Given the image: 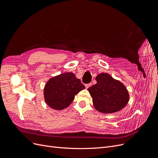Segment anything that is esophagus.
<instances>
[{
  "label": "esophagus",
  "mask_w": 158,
  "mask_h": 158,
  "mask_svg": "<svg viewBox=\"0 0 158 158\" xmlns=\"http://www.w3.org/2000/svg\"><path fill=\"white\" fill-rule=\"evenodd\" d=\"M91 85H92V84L91 83H89V84H85V88H88L89 87H90Z\"/></svg>",
  "instance_id": "obj_1"
}]
</instances>
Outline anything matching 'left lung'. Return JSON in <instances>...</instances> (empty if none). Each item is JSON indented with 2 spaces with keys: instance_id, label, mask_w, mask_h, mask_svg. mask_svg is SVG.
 I'll list each match as a JSON object with an SVG mask.
<instances>
[{
  "instance_id": "obj_1",
  "label": "left lung",
  "mask_w": 158,
  "mask_h": 158,
  "mask_svg": "<svg viewBox=\"0 0 158 158\" xmlns=\"http://www.w3.org/2000/svg\"><path fill=\"white\" fill-rule=\"evenodd\" d=\"M95 80L97 84L88 89L95 109L103 113H113L125 107L129 95L120 81L107 73L98 74Z\"/></svg>"
}]
</instances>
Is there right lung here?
<instances>
[{"mask_svg":"<svg viewBox=\"0 0 158 158\" xmlns=\"http://www.w3.org/2000/svg\"><path fill=\"white\" fill-rule=\"evenodd\" d=\"M85 88L74 73H66L51 78L45 85L44 98L48 106L56 110L69 107L74 96Z\"/></svg>","mask_w":158,"mask_h":158,"instance_id":"right-lung-1","label":"right lung"}]
</instances>
